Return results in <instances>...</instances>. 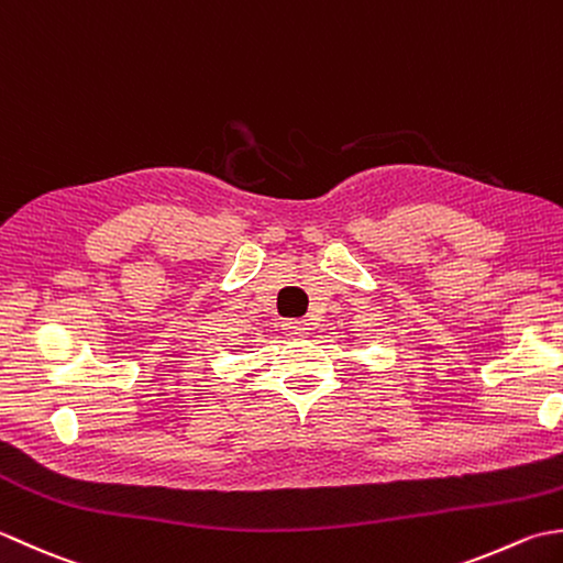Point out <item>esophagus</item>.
<instances>
[{"label": "esophagus", "instance_id": "esophagus-1", "mask_svg": "<svg viewBox=\"0 0 563 563\" xmlns=\"http://www.w3.org/2000/svg\"><path fill=\"white\" fill-rule=\"evenodd\" d=\"M284 328L289 330V335H294V338H303L308 332L306 320H289V323H284Z\"/></svg>", "mask_w": 563, "mask_h": 563}]
</instances>
